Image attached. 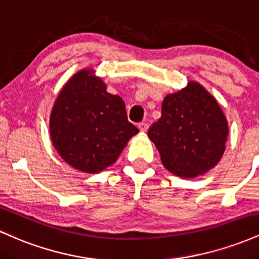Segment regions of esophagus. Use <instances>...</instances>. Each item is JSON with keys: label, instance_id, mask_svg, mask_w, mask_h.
<instances>
[{"label": "esophagus", "instance_id": "34e87169", "mask_svg": "<svg viewBox=\"0 0 259 259\" xmlns=\"http://www.w3.org/2000/svg\"><path fill=\"white\" fill-rule=\"evenodd\" d=\"M139 129H140V132H142V133L147 132V129H148V124H147V123H145V121H142V123H140V124H139Z\"/></svg>", "mask_w": 259, "mask_h": 259}]
</instances>
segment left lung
<instances>
[{
  "instance_id": "1",
  "label": "left lung",
  "mask_w": 259,
  "mask_h": 259,
  "mask_svg": "<svg viewBox=\"0 0 259 259\" xmlns=\"http://www.w3.org/2000/svg\"><path fill=\"white\" fill-rule=\"evenodd\" d=\"M228 123L214 97L195 81L168 95L162 115L148 129L163 165L181 178H194L212 169L222 158Z\"/></svg>"
}]
</instances>
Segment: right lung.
I'll return each instance as SVG.
<instances>
[{"mask_svg": "<svg viewBox=\"0 0 259 259\" xmlns=\"http://www.w3.org/2000/svg\"><path fill=\"white\" fill-rule=\"evenodd\" d=\"M53 146L73 168L97 173L117 160L139 129L126 117L124 101L107 92L90 70L76 73L62 89L50 119Z\"/></svg>", "mask_w": 259, "mask_h": 259, "instance_id": "obj_1", "label": "right lung"}]
</instances>
